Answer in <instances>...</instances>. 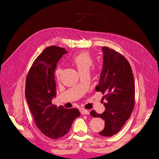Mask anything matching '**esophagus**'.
Returning a JSON list of instances; mask_svg holds the SVG:
<instances>
[{
	"instance_id": "obj_1",
	"label": "esophagus",
	"mask_w": 159,
	"mask_h": 159,
	"mask_svg": "<svg viewBox=\"0 0 159 159\" xmlns=\"http://www.w3.org/2000/svg\"><path fill=\"white\" fill-rule=\"evenodd\" d=\"M80 113H81L83 115H89V111L85 110V109H81L80 110Z\"/></svg>"
}]
</instances>
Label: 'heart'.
<instances>
[{
	"instance_id": "b5f03b06",
	"label": "heart",
	"mask_w": 159,
	"mask_h": 159,
	"mask_svg": "<svg viewBox=\"0 0 159 159\" xmlns=\"http://www.w3.org/2000/svg\"><path fill=\"white\" fill-rule=\"evenodd\" d=\"M72 63L75 65L79 72L85 70H89L93 65V61L92 55L89 52H82L76 55L72 59ZM61 74L60 67H57L55 74L57 79H59Z\"/></svg>"
}]
</instances>
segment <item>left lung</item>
I'll return each instance as SVG.
<instances>
[{
  "label": "left lung",
  "instance_id": "obj_1",
  "mask_svg": "<svg viewBox=\"0 0 159 159\" xmlns=\"http://www.w3.org/2000/svg\"><path fill=\"white\" fill-rule=\"evenodd\" d=\"M103 65L96 92L103 94L105 110L102 114L95 111L91 116L104 120V128L99 134L111 137L119 132L129 119L134 105V83L127 59L116 51L103 46Z\"/></svg>",
  "mask_w": 159,
  "mask_h": 159
}]
</instances>
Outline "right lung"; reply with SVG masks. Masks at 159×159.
Listing matches in <instances>:
<instances>
[{
	"instance_id": "add662e5",
	"label": "right lung",
	"mask_w": 159,
	"mask_h": 159,
	"mask_svg": "<svg viewBox=\"0 0 159 159\" xmlns=\"http://www.w3.org/2000/svg\"><path fill=\"white\" fill-rule=\"evenodd\" d=\"M67 50L49 46L33 62L26 78L25 97L37 126L43 134L58 139L68 133L73 121L80 116L78 109L57 108L52 104L56 97L55 71L57 62Z\"/></svg>"
}]
</instances>
